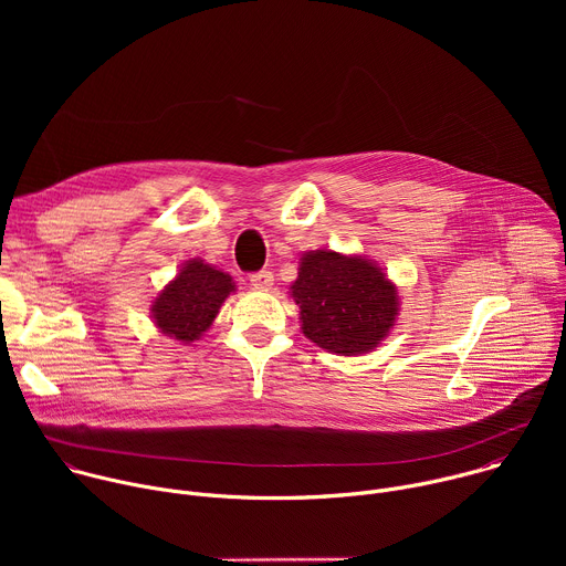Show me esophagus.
<instances>
[{"label": "esophagus", "mask_w": 566, "mask_h": 566, "mask_svg": "<svg viewBox=\"0 0 566 566\" xmlns=\"http://www.w3.org/2000/svg\"><path fill=\"white\" fill-rule=\"evenodd\" d=\"M251 286L260 291H269L273 286V273L271 271H258L251 275Z\"/></svg>", "instance_id": "obj_1"}]
</instances>
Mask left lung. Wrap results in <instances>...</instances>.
Masks as SVG:
<instances>
[{
	"mask_svg": "<svg viewBox=\"0 0 566 566\" xmlns=\"http://www.w3.org/2000/svg\"><path fill=\"white\" fill-rule=\"evenodd\" d=\"M291 295L300 306L302 332L332 354L356 356L374 349L394 327V284L363 258L313 251L300 262Z\"/></svg>",
	"mask_w": 566,
	"mask_h": 566,
	"instance_id": "left-lung-1",
	"label": "left lung"
}]
</instances>
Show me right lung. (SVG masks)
Listing matches in <instances>:
<instances>
[{
  "mask_svg": "<svg viewBox=\"0 0 566 566\" xmlns=\"http://www.w3.org/2000/svg\"><path fill=\"white\" fill-rule=\"evenodd\" d=\"M234 291L230 275L190 260L151 304L156 327L181 343L197 340L210 325L223 300Z\"/></svg>",
  "mask_w": 566,
  "mask_h": 566,
  "instance_id": "1",
  "label": "right lung"
}]
</instances>
